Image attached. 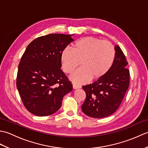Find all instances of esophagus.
I'll return each mask as SVG.
<instances>
[{"label":"esophagus","instance_id":"1","mask_svg":"<svg viewBox=\"0 0 148 148\" xmlns=\"http://www.w3.org/2000/svg\"><path fill=\"white\" fill-rule=\"evenodd\" d=\"M81 88L80 86L76 85V84H73V88L75 89V90H76V89H78V88Z\"/></svg>","mask_w":148,"mask_h":148}]
</instances>
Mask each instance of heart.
I'll return each mask as SVG.
<instances>
[{
	"label": "heart",
	"instance_id": "1",
	"mask_svg": "<svg viewBox=\"0 0 148 148\" xmlns=\"http://www.w3.org/2000/svg\"><path fill=\"white\" fill-rule=\"evenodd\" d=\"M114 58L112 44L93 37L77 40L72 45V50L65 48L61 54L62 68L67 74L73 73L80 62L81 67L71 77V80L77 84L104 76L111 68Z\"/></svg>",
	"mask_w": 148,
	"mask_h": 148
}]
</instances>
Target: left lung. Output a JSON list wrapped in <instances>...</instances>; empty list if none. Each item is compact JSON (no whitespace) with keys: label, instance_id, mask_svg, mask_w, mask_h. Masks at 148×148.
Segmentation results:
<instances>
[{"label":"left lung","instance_id":"8db88e82","mask_svg":"<svg viewBox=\"0 0 148 148\" xmlns=\"http://www.w3.org/2000/svg\"><path fill=\"white\" fill-rule=\"evenodd\" d=\"M115 58L104 76L83 86L86 99L82 111L90 117L102 118L113 114L120 106L130 83V71L123 52L115 46Z\"/></svg>","mask_w":148,"mask_h":148}]
</instances>
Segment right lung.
Listing matches in <instances>:
<instances>
[{"mask_svg": "<svg viewBox=\"0 0 148 148\" xmlns=\"http://www.w3.org/2000/svg\"><path fill=\"white\" fill-rule=\"evenodd\" d=\"M72 36L51 34L37 37L21 56L16 86L24 106L34 115L55 113L62 106L63 97L72 90L60 69L62 52L74 41Z\"/></svg>", "mask_w": 148, "mask_h": 148, "instance_id": "add662e5", "label": "right lung"}]
</instances>
